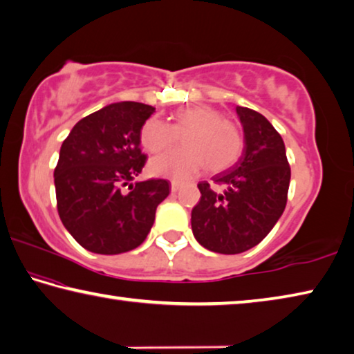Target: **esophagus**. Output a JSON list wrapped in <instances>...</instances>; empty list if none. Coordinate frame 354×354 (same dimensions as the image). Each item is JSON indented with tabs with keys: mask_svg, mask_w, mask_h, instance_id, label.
Returning a JSON list of instances; mask_svg holds the SVG:
<instances>
[{
	"mask_svg": "<svg viewBox=\"0 0 354 354\" xmlns=\"http://www.w3.org/2000/svg\"><path fill=\"white\" fill-rule=\"evenodd\" d=\"M180 187H182V185L178 183V182H176V180L171 182V191H172V193H177V191L180 189Z\"/></svg>",
	"mask_w": 354,
	"mask_h": 354,
	"instance_id": "esophagus-1",
	"label": "esophagus"
}]
</instances>
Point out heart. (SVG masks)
<instances>
[{"instance_id": "1", "label": "heart", "mask_w": 354, "mask_h": 354, "mask_svg": "<svg viewBox=\"0 0 354 354\" xmlns=\"http://www.w3.org/2000/svg\"><path fill=\"white\" fill-rule=\"evenodd\" d=\"M183 146L160 155L149 165L152 174L174 180H187L203 166L208 172H222L239 160L244 136L233 121L209 105H191L174 113L169 124L149 118L141 127L142 147L151 153L163 152L180 140Z\"/></svg>"}]
</instances>
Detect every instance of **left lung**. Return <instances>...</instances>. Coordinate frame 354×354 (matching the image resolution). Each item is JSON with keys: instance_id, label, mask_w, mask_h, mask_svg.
Wrapping results in <instances>:
<instances>
[{"instance_id": "obj_1", "label": "left lung", "mask_w": 354, "mask_h": 354, "mask_svg": "<svg viewBox=\"0 0 354 354\" xmlns=\"http://www.w3.org/2000/svg\"><path fill=\"white\" fill-rule=\"evenodd\" d=\"M244 152L230 171L201 182L191 213L194 238L205 249L236 255L268 236L288 202L290 166L281 135L258 111L236 107Z\"/></svg>"}]
</instances>
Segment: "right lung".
Returning a JSON list of instances; mask_svg holds the SVG:
<instances>
[{"mask_svg":"<svg viewBox=\"0 0 354 354\" xmlns=\"http://www.w3.org/2000/svg\"><path fill=\"white\" fill-rule=\"evenodd\" d=\"M153 111L141 102L110 104L82 118L62 142L54 169L57 212L86 250L118 255L136 249L169 194L165 178L130 183L146 165L140 133Z\"/></svg>","mask_w":354,"mask_h":354,"instance_id":"right-lung-1","label":"right lung"}]
</instances>
